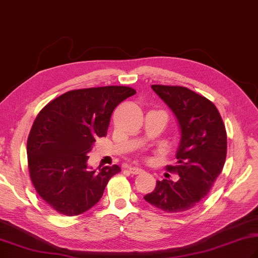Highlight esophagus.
I'll return each mask as SVG.
<instances>
[{"mask_svg":"<svg viewBox=\"0 0 258 258\" xmlns=\"http://www.w3.org/2000/svg\"><path fill=\"white\" fill-rule=\"evenodd\" d=\"M128 171L132 174H140V173H143L144 170L141 168H136V167H130Z\"/></svg>","mask_w":258,"mask_h":258,"instance_id":"1","label":"esophagus"}]
</instances>
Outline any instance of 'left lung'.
I'll return each mask as SVG.
<instances>
[{
	"instance_id": "obj_1",
	"label": "left lung",
	"mask_w": 258,
	"mask_h": 258,
	"mask_svg": "<svg viewBox=\"0 0 258 258\" xmlns=\"http://www.w3.org/2000/svg\"><path fill=\"white\" fill-rule=\"evenodd\" d=\"M151 88L176 117L180 143L176 149V182L157 181L145 201L166 213L194 208L213 187L227 157V133L215 104L207 98L180 86L153 85Z\"/></svg>"
}]
</instances>
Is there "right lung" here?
I'll return each mask as SVG.
<instances>
[{
	"label": "right lung",
	"instance_id": "add662e5",
	"mask_svg": "<svg viewBox=\"0 0 258 258\" xmlns=\"http://www.w3.org/2000/svg\"><path fill=\"white\" fill-rule=\"evenodd\" d=\"M136 91L125 86L65 92L40 111L27 142L30 179L56 213L77 216L100 201L118 166H88L98 137H105L112 112Z\"/></svg>",
	"mask_w": 258,
	"mask_h": 258
}]
</instances>
